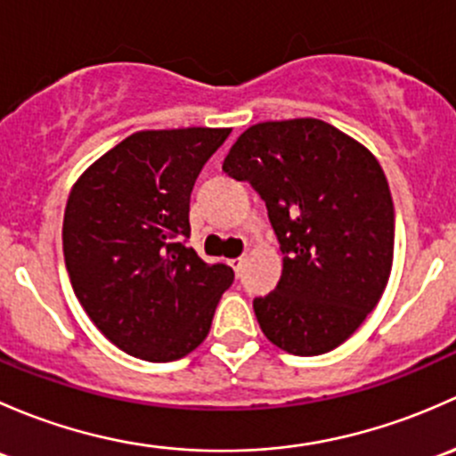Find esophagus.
I'll return each mask as SVG.
<instances>
[{
	"mask_svg": "<svg viewBox=\"0 0 456 456\" xmlns=\"http://www.w3.org/2000/svg\"><path fill=\"white\" fill-rule=\"evenodd\" d=\"M243 261H246V259H243V256H237V259H230V261H228V265L232 267V270L237 272V274H239V272H241V265H243Z\"/></svg>",
	"mask_w": 456,
	"mask_h": 456,
	"instance_id": "esophagus-1",
	"label": "esophagus"
}]
</instances>
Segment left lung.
<instances>
[{"instance_id":"1","label":"left lung","mask_w":456,"mask_h":456,"mask_svg":"<svg viewBox=\"0 0 456 456\" xmlns=\"http://www.w3.org/2000/svg\"><path fill=\"white\" fill-rule=\"evenodd\" d=\"M224 171L263 197L283 252L274 292L255 298L261 331L294 355L340 346L382 298L395 213L378 158L318 118L243 131Z\"/></svg>"}]
</instances>
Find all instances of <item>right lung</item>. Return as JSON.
<instances>
[{
	"instance_id": "1",
	"label": "right lung",
	"mask_w": 456,
	"mask_h": 456,
	"mask_svg": "<svg viewBox=\"0 0 456 456\" xmlns=\"http://www.w3.org/2000/svg\"><path fill=\"white\" fill-rule=\"evenodd\" d=\"M230 129L135 131L86 168L63 217L78 303L125 354L171 362L204 342L234 272L184 246L191 191Z\"/></svg>"
}]
</instances>
